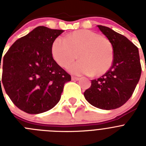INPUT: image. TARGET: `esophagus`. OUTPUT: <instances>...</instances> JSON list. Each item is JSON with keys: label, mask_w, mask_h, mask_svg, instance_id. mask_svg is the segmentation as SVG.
I'll list each match as a JSON object with an SVG mask.
<instances>
[{"label": "esophagus", "mask_w": 146, "mask_h": 146, "mask_svg": "<svg viewBox=\"0 0 146 146\" xmlns=\"http://www.w3.org/2000/svg\"><path fill=\"white\" fill-rule=\"evenodd\" d=\"M72 80H79L80 77H74V76H72Z\"/></svg>", "instance_id": "1"}]
</instances>
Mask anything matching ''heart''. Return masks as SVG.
Segmentation results:
<instances>
[{"label": "heart", "mask_w": 146, "mask_h": 146, "mask_svg": "<svg viewBox=\"0 0 146 146\" xmlns=\"http://www.w3.org/2000/svg\"><path fill=\"white\" fill-rule=\"evenodd\" d=\"M55 61L67 68L78 56V61L69 68L75 74H91L99 77L105 74L113 60L111 42L99 33L90 30H77L66 35L65 38L57 37L51 46Z\"/></svg>", "instance_id": "b5f03b06"}]
</instances>
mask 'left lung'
Masks as SVG:
<instances>
[{"label":"left lung","mask_w":146,"mask_h":146,"mask_svg":"<svg viewBox=\"0 0 146 146\" xmlns=\"http://www.w3.org/2000/svg\"><path fill=\"white\" fill-rule=\"evenodd\" d=\"M97 26L113 45V64L104 75L91 80V87L85 91L84 96L99 109H116L129 99L140 78L142 68L138 48L111 28Z\"/></svg>","instance_id":"left-lung-1"}]
</instances>
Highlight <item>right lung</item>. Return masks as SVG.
Listing matches in <instances>:
<instances>
[{
    "label": "right lung",
    "instance_id": "1",
    "mask_svg": "<svg viewBox=\"0 0 146 146\" xmlns=\"http://www.w3.org/2000/svg\"><path fill=\"white\" fill-rule=\"evenodd\" d=\"M64 32L38 26L17 39L5 54L0 82L12 102L23 111L38 114L52 109L71 76L55 61L54 40ZM1 63V61L0 62Z\"/></svg>",
    "mask_w": 146,
    "mask_h": 146
}]
</instances>
